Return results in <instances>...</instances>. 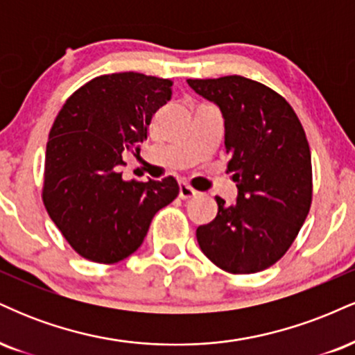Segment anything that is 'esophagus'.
I'll return each instance as SVG.
<instances>
[{"label":"esophagus","mask_w":355,"mask_h":355,"mask_svg":"<svg viewBox=\"0 0 355 355\" xmlns=\"http://www.w3.org/2000/svg\"><path fill=\"white\" fill-rule=\"evenodd\" d=\"M197 195H198L197 190H193L190 185H187V183H182V185H180V198H183V200H190V198H195Z\"/></svg>","instance_id":"1"}]
</instances>
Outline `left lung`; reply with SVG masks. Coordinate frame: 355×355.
<instances>
[{"label": "left lung", "instance_id": "1", "mask_svg": "<svg viewBox=\"0 0 355 355\" xmlns=\"http://www.w3.org/2000/svg\"><path fill=\"white\" fill-rule=\"evenodd\" d=\"M225 120L229 172L237 202L217 197L218 214L197 229L202 252L230 274L274 266L292 245L312 202L307 137L284 96L259 81L232 75L187 80Z\"/></svg>", "mask_w": 355, "mask_h": 355}]
</instances>
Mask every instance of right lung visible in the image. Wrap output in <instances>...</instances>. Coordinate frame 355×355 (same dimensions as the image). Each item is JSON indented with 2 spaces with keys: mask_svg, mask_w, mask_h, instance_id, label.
I'll use <instances>...</instances> for the list:
<instances>
[{
  "mask_svg": "<svg viewBox=\"0 0 355 355\" xmlns=\"http://www.w3.org/2000/svg\"><path fill=\"white\" fill-rule=\"evenodd\" d=\"M172 81L125 71L96 76L67 100L50 130L43 203L81 257L116 263L144 242L158 210L177 198L173 177L126 182L123 157L140 153Z\"/></svg>",
  "mask_w": 355,
  "mask_h": 355,
  "instance_id": "add662e5",
  "label": "right lung"
}]
</instances>
